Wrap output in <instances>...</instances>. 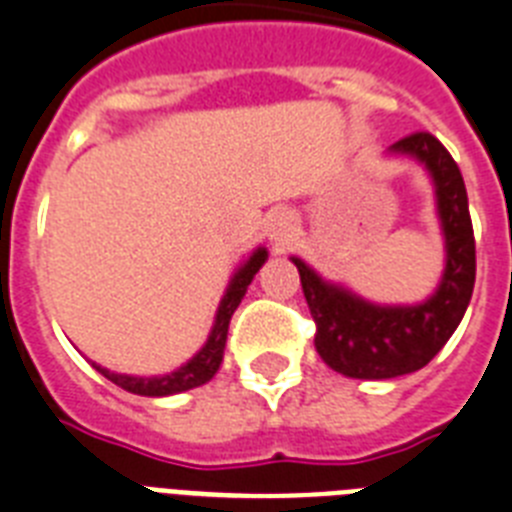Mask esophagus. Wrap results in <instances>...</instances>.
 <instances>
[{"instance_id": "1", "label": "esophagus", "mask_w": 512, "mask_h": 512, "mask_svg": "<svg viewBox=\"0 0 512 512\" xmlns=\"http://www.w3.org/2000/svg\"><path fill=\"white\" fill-rule=\"evenodd\" d=\"M270 231H273V239H278V242H284V236H286V220H276L273 226H270Z\"/></svg>"}]
</instances>
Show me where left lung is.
Wrapping results in <instances>:
<instances>
[{
	"instance_id": "8db88e82",
	"label": "left lung",
	"mask_w": 512,
	"mask_h": 512,
	"mask_svg": "<svg viewBox=\"0 0 512 512\" xmlns=\"http://www.w3.org/2000/svg\"><path fill=\"white\" fill-rule=\"evenodd\" d=\"M392 152L415 157L434 178L447 244V268L434 297L415 307H378L326 284L292 257L315 321V350L328 368L350 378L378 381L421 371L455 334L476 284V239L458 162L429 131L405 136Z\"/></svg>"
}]
</instances>
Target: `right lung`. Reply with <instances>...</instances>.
Returning a JSON list of instances; mask_svg holds the SVG:
<instances>
[{"label":"right lung","instance_id":"right-lung-1","mask_svg":"<svg viewBox=\"0 0 512 512\" xmlns=\"http://www.w3.org/2000/svg\"><path fill=\"white\" fill-rule=\"evenodd\" d=\"M268 252L265 249H257L255 255L249 257L247 263L239 268L231 284H228L226 294L220 299L218 315H215L213 334L207 339V344L197 352V357H191L184 368H178L176 373L170 376H155V378H136V376H120V373H110L105 368L97 371L105 378H110L112 384H118L120 389H126L131 394H141V397H168V394L186 392V389H194V386L207 384L210 378L218 373L220 363H223V350H226V336H228V323H231V315L239 307L242 297L247 294V286L252 284V278L260 268H263Z\"/></svg>","mask_w":512,"mask_h":512}]
</instances>
